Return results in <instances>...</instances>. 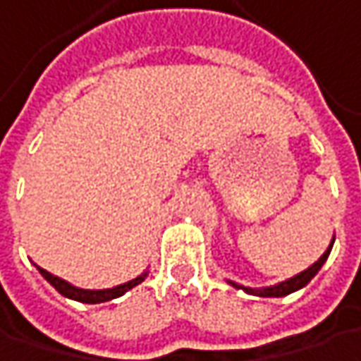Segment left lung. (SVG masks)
Returning <instances> with one entry per match:
<instances>
[{
    "label": "left lung",
    "instance_id": "left-lung-1",
    "mask_svg": "<svg viewBox=\"0 0 361 361\" xmlns=\"http://www.w3.org/2000/svg\"><path fill=\"white\" fill-rule=\"evenodd\" d=\"M332 245H334V238H332V243H330V247L326 249V252L312 265V267H307L305 271H301V274H297V276H293V278H288V280H284V282H280V284H274V286H267V288H247V286H240V284H236V282H230L232 286H236V288H243V290H247V293H251V295H259V297H286V295H290V293H295V290H299V288H303L318 271H320V267L324 265V261L328 259V255L332 251Z\"/></svg>",
    "mask_w": 361,
    "mask_h": 361
}]
</instances>
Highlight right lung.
<instances>
[{"mask_svg":"<svg viewBox=\"0 0 361 361\" xmlns=\"http://www.w3.org/2000/svg\"><path fill=\"white\" fill-rule=\"evenodd\" d=\"M35 267L39 269V274H41V276H43L60 295H64V297H68V299H75V301H81V303H104V301H110V299H116V297L125 295L127 290H131L133 286H137L140 282H144V278H146V271H144L142 276H137V278H133V280H129V282H125V284H118V286H114V288L85 290V288H77V286L68 284L66 280H62V278H58V276L45 271V269L39 267V265H35Z\"/></svg>","mask_w":361,"mask_h":361,"instance_id":"add662e5","label":"right lung"}]
</instances>
